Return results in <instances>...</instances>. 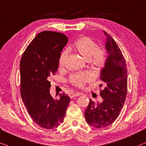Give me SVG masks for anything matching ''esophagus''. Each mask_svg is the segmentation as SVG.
<instances>
[{
  "label": "esophagus",
  "mask_w": 146,
  "mask_h": 146,
  "mask_svg": "<svg viewBox=\"0 0 146 146\" xmlns=\"http://www.w3.org/2000/svg\"><path fill=\"white\" fill-rule=\"evenodd\" d=\"M79 95H80V94H79V93H71L69 94V97L71 98H75V97L79 96Z\"/></svg>",
  "instance_id": "obj_1"
}]
</instances>
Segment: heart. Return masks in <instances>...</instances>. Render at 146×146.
I'll list each match as a JSON object with an SVG mask.
<instances>
[{"label": "heart", "mask_w": 146, "mask_h": 146, "mask_svg": "<svg viewBox=\"0 0 146 146\" xmlns=\"http://www.w3.org/2000/svg\"><path fill=\"white\" fill-rule=\"evenodd\" d=\"M73 48L88 62L93 69L100 70L104 66L106 59V52L102 48L98 47V44L92 38L89 36H81L75 40ZM67 57L68 51L64 50L59 57L60 67H63L65 65ZM91 79L90 74L85 73L72 75L70 78V82L75 86L83 87Z\"/></svg>", "instance_id": "heart-1"}]
</instances>
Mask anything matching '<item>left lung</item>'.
Listing matches in <instances>:
<instances>
[{"instance_id":"left-lung-1","label":"left lung","mask_w":146,"mask_h":146,"mask_svg":"<svg viewBox=\"0 0 146 146\" xmlns=\"http://www.w3.org/2000/svg\"><path fill=\"white\" fill-rule=\"evenodd\" d=\"M106 36V48L108 57L101 70L100 80L104 89L100 90L102 103L89 100L85 111V119L96 128H104L115 121L125 103L127 92V71L121 50L110 35ZM102 84L100 85L101 87Z\"/></svg>"}]
</instances>
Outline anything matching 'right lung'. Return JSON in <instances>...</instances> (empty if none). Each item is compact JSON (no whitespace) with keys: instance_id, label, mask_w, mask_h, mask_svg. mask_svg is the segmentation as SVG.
Listing matches in <instances>:
<instances>
[{"instance_id":"1","label":"right lung","mask_w":146,"mask_h":146,"mask_svg":"<svg viewBox=\"0 0 146 146\" xmlns=\"http://www.w3.org/2000/svg\"><path fill=\"white\" fill-rule=\"evenodd\" d=\"M68 38L61 33L42 31L30 42L20 64L21 94L35 123L44 129L57 127L63 121L70 98L50 96V79L59 67L61 52Z\"/></svg>"}]
</instances>
